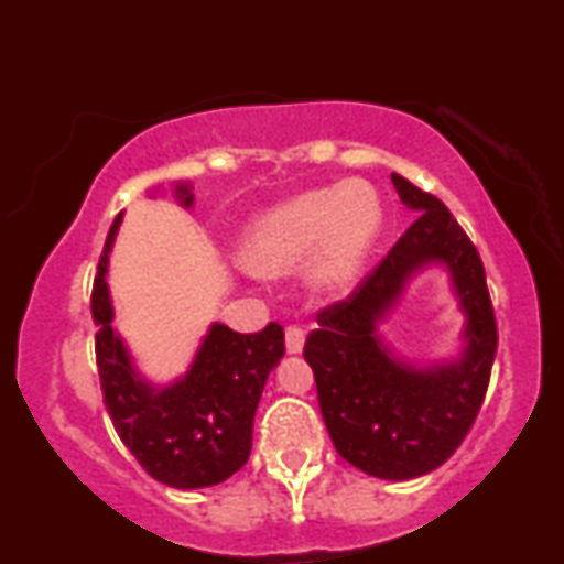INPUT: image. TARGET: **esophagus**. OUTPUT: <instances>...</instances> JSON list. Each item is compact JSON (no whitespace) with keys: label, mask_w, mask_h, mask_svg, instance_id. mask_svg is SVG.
<instances>
[{"label":"esophagus","mask_w":564,"mask_h":564,"mask_svg":"<svg viewBox=\"0 0 564 564\" xmlns=\"http://www.w3.org/2000/svg\"><path fill=\"white\" fill-rule=\"evenodd\" d=\"M304 347V328L296 326V323H291V326H286V349L291 355L302 352Z\"/></svg>","instance_id":"esophagus-1"}]
</instances>
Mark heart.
Returning a JSON list of instances; mask_svg holds the SVG:
<instances>
[{
  "mask_svg": "<svg viewBox=\"0 0 564 564\" xmlns=\"http://www.w3.org/2000/svg\"><path fill=\"white\" fill-rule=\"evenodd\" d=\"M381 200L368 183L304 193L275 206L246 232L243 262L264 275H281L315 262V281L345 291L364 270L381 232Z\"/></svg>",
  "mask_w": 564,
  "mask_h": 564,
  "instance_id": "obj_1",
  "label": "heart"
}]
</instances>
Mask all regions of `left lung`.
<instances>
[{
  "mask_svg": "<svg viewBox=\"0 0 564 564\" xmlns=\"http://www.w3.org/2000/svg\"><path fill=\"white\" fill-rule=\"evenodd\" d=\"M392 185L419 217L345 300L315 315L304 360L339 456L381 480H411L448 462L469 435L488 392L498 326L480 251L448 206L400 174ZM426 261L452 268L470 345L458 365L419 372L390 359L372 328L404 278Z\"/></svg>",
  "mask_w": 564,
  "mask_h": 564,
  "instance_id": "1",
  "label": "left lung"
}]
</instances>
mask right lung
<instances>
[{
	"label": "right lung",
	"instance_id": "right-lung-1",
	"mask_svg": "<svg viewBox=\"0 0 564 564\" xmlns=\"http://www.w3.org/2000/svg\"><path fill=\"white\" fill-rule=\"evenodd\" d=\"M185 206L187 187H177ZM121 215L108 230L106 249L93 283L95 358L102 403L121 443L153 480L170 488H209L228 480L249 462L251 426L268 373L281 360L283 326L268 323L257 334H238L215 323L183 381L153 392L138 379L127 349L113 334V307L108 300L106 264Z\"/></svg>",
	"mask_w": 564,
	"mask_h": 564
}]
</instances>
